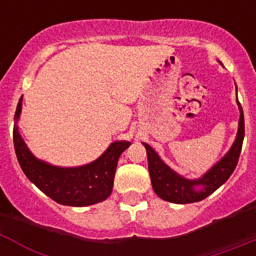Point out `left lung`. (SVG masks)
Wrapping results in <instances>:
<instances>
[{"label": "left lung", "mask_w": 256, "mask_h": 256, "mask_svg": "<svg viewBox=\"0 0 256 256\" xmlns=\"http://www.w3.org/2000/svg\"><path fill=\"white\" fill-rule=\"evenodd\" d=\"M237 104H238L241 114H240L238 132H237L236 141L234 142L227 155L220 162H216L200 180H190L178 176L176 172L169 168L168 165L162 162V160L152 150V148H150L148 144H144L146 152H148L151 183H152V188L156 195L162 198V200L176 202V204L196 202V201L204 200L208 196L212 195V192L219 188L230 177V174L234 173L237 162H238L240 154L242 148L244 136H245V120H244L242 108H241L238 100H237ZM196 186H202L203 190L196 192L194 190Z\"/></svg>", "instance_id": "left-lung-1"}]
</instances>
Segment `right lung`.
Instances as JSON below:
<instances>
[{"label":"right lung","mask_w":256,"mask_h":256,"mask_svg":"<svg viewBox=\"0 0 256 256\" xmlns=\"http://www.w3.org/2000/svg\"><path fill=\"white\" fill-rule=\"evenodd\" d=\"M22 101L20 98L18 104L15 120L19 119ZM12 138L18 162L28 180L54 201L69 206L97 204L110 196L119 156L130 144L128 141L114 142L91 164L78 168H58L40 162L28 150L18 126L14 128Z\"/></svg>","instance_id":"right-lung-1"}]
</instances>
